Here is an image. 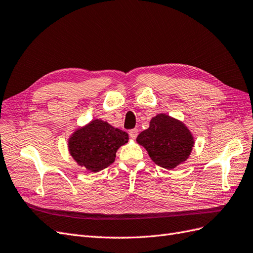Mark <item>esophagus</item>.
I'll return each mask as SVG.
<instances>
[{
    "label": "esophagus",
    "mask_w": 253,
    "mask_h": 253,
    "mask_svg": "<svg viewBox=\"0 0 253 253\" xmlns=\"http://www.w3.org/2000/svg\"><path fill=\"white\" fill-rule=\"evenodd\" d=\"M128 135H129V137H131L132 139H135L136 137H137V135H138V129H137V128L129 129V131H128Z\"/></svg>",
    "instance_id": "obj_1"
}]
</instances>
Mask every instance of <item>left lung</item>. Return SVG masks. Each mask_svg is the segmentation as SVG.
I'll return each mask as SVG.
<instances>
[{
	"mask_svg": "<svg viewBox=\"0 0 253 253\" xmlns=\"http://www.w3.org/2000/svg\"><path fill=\"white\" fill-rule=\"evenodd\" d=\"M157 166L172 170L185 163L194 147V137L180 120L158 114L136 138Z\"/></svg>",
	"mask_w": 253,
	"mask_h": 253,
	"instance_id": "1",
	"label": "left lung"
}]
</instances>
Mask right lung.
Segmentation results:
<instances>
[{
    "label": "right lung",
    "instance_id": "1",
    "mask_svg": "<svg viewBox=\"0 0 253 253\" xmlns=\"http://www.w3.org/2000/svg\"><path fill=\"white\" fill-rule=\"evenodd\" d=\"M126 132L101 119L76 129L68 138V152L80 167L99 172L115 162L117 150L127 142Z\"/></svg>",
    "mask_w": 253,
    "mask_h": 253
}]
</instances>
